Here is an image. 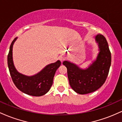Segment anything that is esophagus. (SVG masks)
<instances>
[{
  "label": "esophagus",
  "instance_id": "esophagus-1",
  "mask_svg": "<svg viewBox=\"0 0 122 122\" xmlns=\"http://www.w3.org/2000/svg\"><path fill=\"white\" fill-rule=\"evenodd\" d=\"M59 60L61 61V62H62V61H64V60H65V57H63V56H60L59 57Z\"/></svg>",
  "mask_w": 122,
  "mask_h": 122
}]
</instances>
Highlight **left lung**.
<instances>
[{
    "instance_id": "8db88e82",
    "label": "left lung",
    "mask_w": 122,
    "mask_h": 122,
    "mask_svg": "<svg viewBox=\"0 0 122 122\" xmlns=\"http://www.w3.org/2000/svg\"><path fill=\"white\" fill-rule=\"evenodd\" d=\"M95 39L99 53L96 60L88 68L82 69L69 61L62 63L67 68L71 88L80 95L91 93L101 87L106 81L111 66V55L106 38L99 34Z\"/></svg>"
}]
</instances>
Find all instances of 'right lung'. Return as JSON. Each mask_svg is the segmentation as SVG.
<instances>
[{
  "instance_id": "right-lung-1",
  "label": "right lung",
  "mask_w": 122,
  "mask_h": 122,
  "mask_svg": "<svg viewBox=\"0 0 122 122\" xmlns=\"http://www.w3.org/2000/svg\"><path fill=\"white\" fill-rule=\"evenodd\" d=\"M18 38H15L10 47L7 57L8 69L12 81L18 89L23 93L33 96H41L50 90L57 69L61 65V61L48 64L40 72L33 76L20 73L15 68L12 58V47Z\"/></svg>"
}]
</instances>
